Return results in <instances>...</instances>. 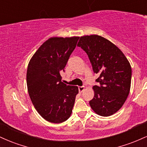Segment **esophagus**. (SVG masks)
I'll use <instances>...</instances> for the list:
<instances>
[{
	"label": "esophagus",
	"instance_id": "obj_1",
	"mask_svg": "<svg viewBox=\"0 0 147 147\" xmlns=\"http://www.w3.org/2000/svg\"><path fill=\"white\" fill-rule=\"evenodd\" d=\"M78 88H79V91L80 92H82L84 90H85V87L84 86H79Z\"/></svg>",
	"mask_w": 147,
	"mask_h": 147
}]
</instances>
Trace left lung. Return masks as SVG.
I'll return each instance as SVG.
<instances>
[{"label":"left lung","instance_id":"8db88e82","mask_svg":"<svg viewBox=\"0 0 147 147\" xmlns=\"http://www.w3.org/2000/svg\"><path fill=\"white\" fill-rule=\"evenodd\" d=\"M87 53L93 72L99 74L94 97L89 102L95 113L108 117L122 108L129 96L131 66L124 53L109 40L97 34L81 36L77 43Z\"/></svg>","mask_w":147,"mask_h":147}]
</instances>
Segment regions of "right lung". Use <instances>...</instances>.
Returning <instances> with one entry per match:
<instances>
[{
    "mask_svg": "<svg viewBox=\"0 0 147 147\" xmlns=\"http://www.w3.org/2000/svg\"><path fill=\"white\" fill-rule=\"evenodd\" d=\"M79 36L51 37L34 54L28 63L27 86L35 109L43 119L61 123L71 115L79 89L61 82L64 70Z\"/></svg>",
    "mask_w": 147,
    "mask_h": 147,
    "instance_id": "obj_1",
    "label": "right lung"
}]
</instances>
